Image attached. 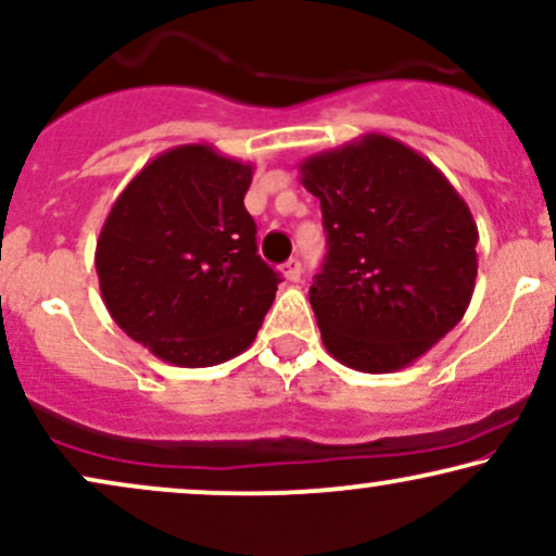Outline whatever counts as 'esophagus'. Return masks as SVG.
I'll list each match as a JSON object with an SVG mask.
<instances>
[{
	"label": "esophagus",
	"instance_id": "1",
	"mask_svg": "<svg viewBox=\"0 0 556 556\" xmlns=\"http://www.w3.org/2000/svg\"><path fill=\"white\" fill-rule=\"evenodd\" d=\"M283 278L291 280V283H296V280L301 278V263L296 257H291L289 263L283 265Z\"/></svg>",
	"mask_w": 556,
	"mask_h": 556
}]
</instances>
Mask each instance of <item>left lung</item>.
<instances>
[{"label": "left lung", "mask_w": 556, "mask_h": 556, "mask_svg": "<svg viewBox=\"0 0 556 556\" xmlns=\"http://www.w3.org/2000/svg\"><path fill=\"white\" fill-rule=\"evenodd\" d=\"M319 198L327 257L309 301L321 342L342 366H409L467 312L477 280V224L428 156L381 134L301 162Z\"/></svg>", "instance_id": "obj_1"}]
</instances>
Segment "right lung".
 Masks as SVG:
<instances>
[{"mask_svg":"<svg viewBox=\"0 0 556 556\" xmlns=\"http://www.w3.org/2000/svg\"><path fill=\"white\" fill-rule=\"evenodd\" d=\"M252 164L208 143L154 156L113 203L94 267L108 312L156 358L205 368L252 345L280 276L244 208Z\"/></svg>","mask_w":556,"mask_h":556,"instance_id":"right-lung-1","label":"right lung"}]
</instances>
